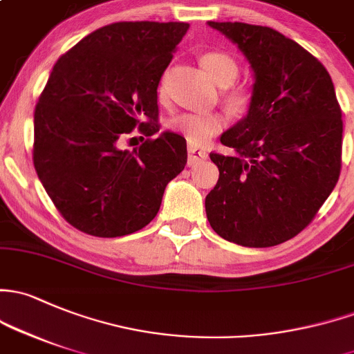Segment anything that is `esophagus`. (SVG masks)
Returning <instances> with one entry per match:
<instances>
[{
	"label": "esophagus",
	"instance_id": "34e87169",
	"mask_svg": "<svg viewBox=\"0 0 354 354\" xmlns=\"http://www.w3.org/2000/svg\"><path fill=\"white\" fill-rule=\"evenodd\" d=\"M207 151L205 149L198 147V146H193V144H189L188 146V166H195L198 165L200 161H203V159H207Z\"/></svg>",
	"mask_w": 354,
	"mask_h": 354
}]
</instances>
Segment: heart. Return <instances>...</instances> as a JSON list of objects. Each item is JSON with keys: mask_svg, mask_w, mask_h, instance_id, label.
Segmentation results:
<instances>
[{"mask_svg": "<svg viewBox=\"0 0 354 354\" xmlns=\"http://www.w3.org/2000/svg\"><path fill=\"white\" fill-rule=\"evenodd\" d=\"M203 69L207 71L208 76L218 84V86H229L234 83L239 66L236 59L230 57L225 52H207L200 59ZM165 86H161V93ZM230 103L234 106H244L248 103L249 95L245 89H236L230 93ZM227 118L222 113H181L173 118L171 127L181 136L187 137V140L193 146L196 144H205L214 136H217L222 129L225 127Z\"/></svg>", "mask_w": 354, "mask_h": 354, "instance_id": "1", "label": "heart"}]
</instances>
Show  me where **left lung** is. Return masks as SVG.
<instances>
[{"label": "left lung", "mask_w": 354, "mask_h": 354, "mask_svg": "<svg viewBox=\"0 0 354 354\" xmlns=\"http://www.w3.org/2000/svg\"><path fill=\"white\" fill-rule=\"evenodd\" d=\"M248 59V115L222 133L236 154L212 152L218 181L205 198L212 229L244 248H271L310 224L337 183L343 120L333 80L310 54L270 27L208 21Z\"/></svg>", "instance_id": "obj_1"}]
</instances>
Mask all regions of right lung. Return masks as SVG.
Segmentation results:
<instances>
[{
	"mask_svg": "<svg viewBox=\"0 0 354 354\" xmlns=\"http://www.w3.org/2000/svg\"><path fill=\"white\" fill-rule=\"evenodd\" d=\"M183 21H118L95 30L52 69L33 117V166L71 225L96 237L140 230L187 165V140L159 133L132 152L118 139L159 132L158 86ZM147 120V122H142Z\"/></svg>",
	"mask_w": 354,
	"mask_h": 354,
	"instance_id": "add662e5",
	"label": "right lung"
}]
</instances>
